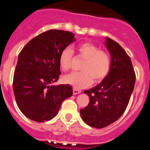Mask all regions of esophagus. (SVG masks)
<instances>
[{
  "label": "esophagus",
  "instance_id": "esophagus-1",
  "mask_svg": "<svg viewBox=\"0 0 150 150\" xmlns=\"http://www.w3.org/2000/svg\"><path fill=\"white\" fill-rule=\"evenodd\" d=\"M80 93H81V91L80 90L76 88H73V94H80Z\"/></svg>",
  "mask_w": 150,
  "mask_h": 150
}]
</instances>
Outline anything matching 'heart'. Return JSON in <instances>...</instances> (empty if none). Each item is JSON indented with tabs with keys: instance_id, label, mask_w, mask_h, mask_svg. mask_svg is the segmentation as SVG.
I'll list each match as a JSON object with an SVG mask.
<instances>
[{
	"instance_id": "b5f03b06",
	"label": "heart",
	"mask_w": 150,
	"mask_h": 150,
	"mask_svg": "<svg viewBox=\"0 0 150 150\" xmlns=\"http://www.w3.org/2000/svg\"><path fill=\"white\" fill-rule=\"evenodd\" d=\"M78 55L85 61L81 66L80 72H71L64 77V81L80 89L91 85L92 79L95 82L101 81L110 71V56L97 46L90 42H83L76 47ZM73 51L69 47L62 50L59 57L60 68L68 71L71 67Z\"/></svg>"
}]
</instances>
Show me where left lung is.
Masks as SVG:
<instances>
[{
    "instance_id": "8db88e82",
    "label": "left lung",
    "mask_w": 150,
    "mask_h": 150,
    "mask_svg": "<svg viewBox=\"0 0 150 150\" xmlns=\"http://www.w3.org/2000/svg\"><path fill=\"white\" fill-rule=\"evenodd\" d=\"M105 44L111 56L110 71L99 85L84 91L90 100L86 108L80 110L85 124L95 128L108 127L121 117L136 81L131 59L125 50L108 37Z\"/></svg>"
}]
</instances>
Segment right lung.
<instances>
[{
    "instance_id": "obj_1",
    "label": "right lung",
    "mask_w": 150,
    "mask_h": 150,
    "mask_svg": "<svg viewBox=\"0 0 150 150\" xmlns=\"http://www.w3.org/2000/svg\"><path fill=\"white\" fill-rule=\"evenodd\" d=\"M75 40L72 33L50 30L32 39L19 54L13 75V93L18 108L30 120H51L63 100L72 95L70 85L52 84L61 74L60 52Z\"/></svg>"
}]
</instances>
